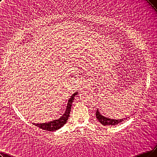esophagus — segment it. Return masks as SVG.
<instances>
[{"instance_id": "34e87169", "label": "esophagus", "mask_w": 157, "mask_h": 157, "mask_svg": "<svg viewBox=\"0 0 157 157\" xmlns=\"http://www.w3.org/2000/svg\"><path fill=\"white\" fill-rule=\"evenodd\" d=\"M88 85H90V84H88ZM88 85H87H87H86V86H88ZM86 86V87H87V86Z\"/></svg>"}]
</instances>
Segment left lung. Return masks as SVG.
<instances>
[{
  "mask_svg": "<svg viewBox=\"0 0 157 157\" xmlns=\"http://www.w3.org/2000/svg\"><path fill=\"white\" fill-rule=\"evenodd\" d=\"M96 117L99 122L101 123L103 126H115V125H117L118 124L126 121L128 118H129L126 117L122 119H111L102 115L98 109L96 111Z\"/></svg>",
  "mask_w": 157,
  "mask_h": 157,
  "instance_id": "obj_1",
  "label": "left lung"
}]
</instances>
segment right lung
<instances>
[{
	"mask_svg": "<svg viewBox=\"0 0 157 157\" xmlns=\"http://www.w3.org/2000/svg\"><path fill=\"white\" fill-rule=\"evenodd\" d=\"M77 94H78V92L74 93L71 96L70 99L68 100L66 109L64 113L62 115L59 119H56V120H53L52 121H50L46 123H40V124L32 123V124H34L36 127H39L42 129L48 131H53L60 129L66 123L69 117H70L72 103L73 102V100L75 98V95H77Z\"/></svg>",
	"mask_w": 157,
	"mask_h": 157,
	"instance_id": "obj_1",
	"label": "right lung"
}]
</instances>
